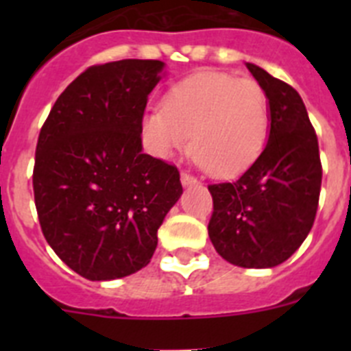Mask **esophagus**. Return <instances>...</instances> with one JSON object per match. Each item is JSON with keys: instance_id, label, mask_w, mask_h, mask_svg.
<instances>
[{"instance_id": "esophagus-1", "label": "esophagus", "mask_w": 351, "mask_h": 351, "mask_svg": "<svg viewBox=\"0 0 351 351\" xmlns=\"http://www.w3.org/2000/svg\"><path fill=\"white\" fill-rule=\"evenodd\" d=\"M181 182H182V186H193V184H197L198 181L193 178V176H190L188 172H182L181 173Z\"/></svg>"}]
</instances>
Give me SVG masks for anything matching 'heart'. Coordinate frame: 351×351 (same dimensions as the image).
Listing matches in <instances>:
<instances>
[{"instance_id":"obj_1","label":"heart","mask_w":351,"mask_h":351,"mask_svg":"<svg viewBox=\"0 0 351 351\" xmlns=\"http://www.w3.org/2000/svg\"><path fill=\"white\" fill-rule=\"evenodd\" d=\"M269 130L271 108L262 86L221 71L181 80L165 105L149 108L142 121L151 153L167 160L191 145L198 165L218 178L250 169L265 149Z\"/></svg>"}]
</instances>
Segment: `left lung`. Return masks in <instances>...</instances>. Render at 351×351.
I'll use <instances>...</instances> for the list:
<instances>
[{"mask_svg": "<svg viewBox=\"0 0 351 351\" xmlns=\"http://www.w3.org/2000/svg\"><path fill=\"white\" fill-rule=\"evenodd\" d=\"M267 93L271 130L258 160L234 182L210 184L209 239L226 262L271 269L290 258L315 221L322 186L318 138L295 89L246 63Z\"/></svg>", "mask_w": 351, "mask_h": 351, "instance_id": "8db88e82", "label": "left lung"}]
</instances>
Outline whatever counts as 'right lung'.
<instances>
[{"instance_id": "obj_1", "label": "right lung", "mask_w": 351, "mask_h": 351, "mask_svg": "<svg viewBox=\"0 0 351 351\" xmlns=\"http://www.w3.org/2000/svg\"><path fill=\"white\" fill-rule=\"evenodd\" d=\"M165 63L96 64L64 89L40 130L33 190L49 246L86 280L145 267L181 198L179 170L142 153V117Z\"/></svg>"}]
</instances>
